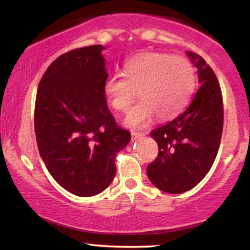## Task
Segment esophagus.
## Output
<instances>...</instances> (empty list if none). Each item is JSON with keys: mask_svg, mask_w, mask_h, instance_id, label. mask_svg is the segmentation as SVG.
<instances>
[{"mask_svg": "<svg viewBox=\"0 0 250 250\" xmlns=\"http://www.w3.org/2000/svg\"><path fill=\"white\" fill-rule=\"evenodd\" d=\"M131 134H132V139L133 140H138V139L142 138V136L145 135V134H142V133H140V132H133V131H132Z\"/></svg>", "mask_w": 250, "mask_h": 250, "instance_id": "1", "label": "esophagus"}]
</instances>
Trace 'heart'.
I'll return each mask as SVG.
<instances>
[{"label":"heart","mask_w":250,"mask_h":250,"mask_svg":"<svg viewBox=\"0 0 250 250\" xmlns=\"http://www.w3.org/2000/svg\"><path fill=\"white\" fill-rule=\"evenodd\" d=\"M124 75H111L104 84V93L115 110L125 112L136 98H141L126 116L125 124L140 128L157 115L162 121L174 118L192 98L196 70L187 58L170 53L146 52L129 59Z\"/></svg>","instance_id":"heart-1"}]
</instances>
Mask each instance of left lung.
<instances>
[{
  "label": "left lung",
  "mask_w": 250,
  "mask_h": 250,
  "mask_svg": "<svg viewBox=\"0 0 250 250\" xmlns=\"http://www.w3.org/2000/svg\"><path fill=\"white\" fill-rule=\"evenodd\" d=\"M187 53L197 67L200 86L186 111L150 132L159 151L146 174L153 186L168 193L186 192L206 176L223 131V99L216 75L203 58Z\"/></svg>",
  "instance_id": "1"
}]
</instances>
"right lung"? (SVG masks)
Instances as JSON below:
<instances>
[{"label": "right lung", "mask_w": 250, "mask_h": 250, "mask_svg": "<svg viewBox=\"0 0 250 250\" xmlns=\"http://www.w3.org/2000/svg\"><path fill=\"white\" fill-rule=\"evenodd\" d=\"M102 45L71 50L47 67L35 101V134L47 170L63 189L91 197L110 186L131 133L107 107Z\"/></svg>", "instance_id": "add662e5"}]
</instances>
